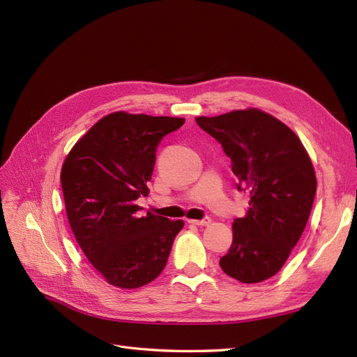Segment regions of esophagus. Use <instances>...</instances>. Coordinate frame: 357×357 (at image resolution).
Listing matches in <instances>:
<instances>
[{"label":"esophagus","instance_id":"esophagus-1","mask_svg":"<svg viewBox=\"0 0 357 357\" xmlns=\"http://www.w3.org/2000/svg\"><path fill=\"white\" fill-rule=\"evenodd\" d=\"M189 222H192V224H195V225H209L211 224V218L209 217H205L204 220H190Z\"/></svg>","mask_w":357,"mask_h":357}]
</instances>
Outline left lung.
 <instances>
[{"instance_id":"1","label":"left lung","mask_w":357,"mask_h":357,"mask_svg":"<svg viewBox=\"0 0 357 357\" xmlns=\"http://www.w3.org/2000/svg\"><path fill=\"white\" fill-rule=\"evenodd\" d=\"M196 123L221 144L241 186L250 190L249 211L233 222V243L220 259L227 275L253 284L286 264L309 220L317 176L301 139L269 114L237 109Z\"/></svg>"}]
</instances>
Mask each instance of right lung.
<instances>
[{
  "label": "right lung",
  "instance_id": "right-lung-1",
  "mask_svg": "<svg viewBox=\"0 0 357 357\" xmlns=\"http://www.w3.org/2000/svg\"><path fill=\"white\" fill-rule=\"evenodd\" d=\"M183 124L184 119L112 112L91 127L63 164L70 227L111 286L142 287L167 265L184 222L151 212L144 217L136 201L148 196L156 146Z\"/></svg>",
  "mask_w": 357,
  "mask_h": 357
}]
</instances>
